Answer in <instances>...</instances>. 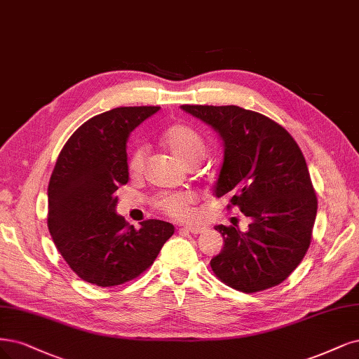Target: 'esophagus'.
<instances>
[{"instance_id": "esophagus-1", "label": "esophagus", "mask_w": 359, "mask_h": 359, "mask_svg": "<svg viewBox=\"0 0 359 359\" xmlns=\"http://www.w3.org/2000/svg\"><path fill=\"white\" fill-rule=\"evenodd\" d=\"M182 230L189 231V233H191V234H201V233H203L206 229H205V227H201V226H185V227H182Z\"/></svg>"}]
</instances>
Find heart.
Masks as SVG:
<instances>
[{"label": "heart", "instance_id": "b5f03b06", "mask_svg": "<svg viewBox=\"0 0 359 359\" xmlns=\"http://www.w3.org/2000/svg\"><path fill=\"white\" fill-rule=\"evenodd\" d=\"M162 141L168 150L180 158L182 163L191 165L196 160H201L203 156V141L199 133L194 132L191 128L185 125H172L163 135ZM145 160V148L137 147L133 148L129 160L128 169L132 175L141 174ZM196 197L190 191H177V193H162L154 199V206L175 219H187L193 215V205Z\"/></svg>", "mask_w": 359, "mask_h": 359}]
</instances>
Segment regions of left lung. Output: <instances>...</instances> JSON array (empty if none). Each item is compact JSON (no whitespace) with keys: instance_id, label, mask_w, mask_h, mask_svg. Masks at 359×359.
Returning <instances> with one entry per match:
<instances>
[{"instance_id":"8db88e82","label":"left lung","mask_w":359,"mask_h":359,"mask_svg":"<svg viewBox=\"0 0 359 359\" xmlns=\"http://www.w3.org/2000/svg\"><path fill=\"white\" fill-rule=\"evenodd\" d=\"M222 140L224 158L214 194H229L252 219L248 231L215 226L224 248L211 259L226 285L257 292L279 285L306 255L318 201L297 142L271 118L236 105H181Z\"/></svg>"}]
</instances>
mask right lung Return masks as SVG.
Returning a JSON list of instances; mask_svg holds the SVG:
<instances>
[{"instance_id":"1","label":"right lung","mask_w":359,"mask_h":359,"mask_svg":"<svg viewBox=\"0 0 359 359\" xmlns=\"http://www.w3.org/2000/svg\"><path fill=\"white\" fill-rule=\"evenodd\" d=\"M160 107H118L89 118L62 148L48 182L47 226L71 270L97 287H116L153 264L175 227L147 219L137 230L116 214L129 181L130 132Z\"/></svg>"}]
</instances>
